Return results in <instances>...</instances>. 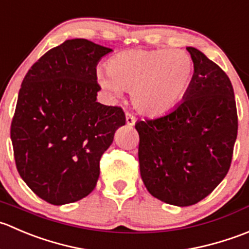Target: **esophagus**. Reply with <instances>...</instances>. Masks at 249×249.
Wrapping results in <instances>:
<instances>
[{
  "mask_svg": "<svg viewBox=\"0 0 249 249\" xmlns=\"http://www.w3.org/2000/svg\"><path fill=\"white\" fill-rule=\"evenodd\" d=\"M125 124L128 125H133L135 124V117L133 116L132 114H129V112H127L125 114Z\"/></svg>",
  "mask_w": 249,
  "mask_h": 249,
  "instance_id": "obj_1",
  "label": "esophagus"
}]
</instances>
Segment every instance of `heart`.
<instances>
[{"label": "heart", "mask_w": 249, "mask_h": 249, "mask_svg": "<svg viewBox=\"0 0 249 249\" xmlns=\"http://www.w3.org/2000/svg\"><path fill=\"white\" fill-rule=\"evenodd\" d=\"M194 76L193 58L180 49H132L112 56L107 72L99 70V85L112 98L132 92L134 107L149 116L176 109L185 97Z\"/></svg>", "instance_id": "b5f03b06"}]
</instances>
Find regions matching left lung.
Masks as SVG:
<instances>
[{"instance_id":"8db88e82","label":"left lung","mask_w":249,"mask_h":249,"mask_svg":"<svg viewBox=\"0 0 249 249\" xmlns=\"http://www.w3.org/2000/svg\"><path fill=\"white\" fill-rule=\"evenodd\" d=\"M194 76L184 100L163 116L138 121L140 176L154 197L186 207L225 178L237 138L233 88L225 72L188 47Z\"/></svg>"}]
</instances>
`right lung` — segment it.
<instances>
[{
	"label": "right lung",
	"instance_id": "1",
	"mask_svg": "<svg viewBox=\"0 0 249 249\" xmlns=\"http://www.w3.org/2000/svg\"><path fill=\"white\" fill-rule=\"evenodd\" d=\"M112 52L85 38L66 40L41 56L24 77L11 125L17 169L46 202L86 197L99 178V161L117 128L119 107L97 102V65Z\"/></svg>",
	"mask_w": 249,
	"mask_h": 249
}]
</instances>
